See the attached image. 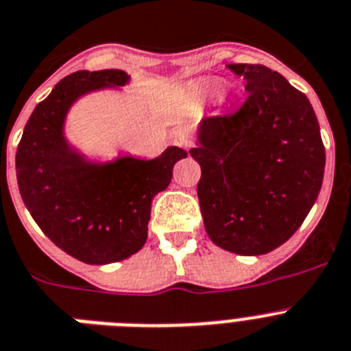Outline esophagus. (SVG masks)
<instances>
[{"instance_id":"obj_1","label":"esophagus","mask_w":351,"mask_h":351,"mask_svg":"<svg viewBox=\"0 0 351 351\" xmlns=\"http://www.w3.org/2000/svg\"><path fill=\"white\" fill-rule=\"evenodd\" d=\"M173 143L181 149H191L193 147V133L188 125H181L173 131Z\"/></svg>"}]
</instances>
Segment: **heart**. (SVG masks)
<instances>
[{"mask_svg": "<svg viewBox=\"0 0 351 351\" xmlns=\"http://www.w3.org/2000/svg\"><path fill=\"white\" fill-rule=\"evenodd\" d=\"M199 92L202 95H213L217 92V85H213V83H204V85L199 86Z\"/></svg>", "mask_w": 351, "mask_h": 351, "instance_id": "heart-1", "label": "heart"}]
</instances>
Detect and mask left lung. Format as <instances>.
Segmentation results:
<instances>
[{"mask_svg":"<svg viewBox=\"0 0 351 351\" xmlns=\"http://www.w3.org/2000/svg\"><path fill=\"white\" fill-rule=\"evenodd\" d=\"M243 76L245 103L209 115L190 156L200 165L197 195L206 232L239 256L286 243L318 199L325 147L309 99L261 64H229Z\"/></svg>","mask_w":351,"mask_h":351,"instance_id":"left-lung-1","label":"left lung"}]
</instances>
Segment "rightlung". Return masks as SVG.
Wrapping results in <instances>:
<instances>
[{
  "label": "right lung",
  "mask_w": 351,
  "mask_h": 351,
  "mask_svg": "<svg viewBox=\"0 0 351 351\" xmlns=\"http://www.w3.org/2000/svg\"><path fill=\"white\" fill-rule=\"evenodd\" d=\"M128 80L121 69L69 74L35 106L17 145V184L29 215L56 247L88 265L138 252L152 199L170 184L176 161L188 154L169 147L151 161L121 158L95 165L67 145L62 130L71 104L90 90Z\"/></svg>",
  "instance_id": "1"
}]
</instances>
